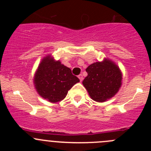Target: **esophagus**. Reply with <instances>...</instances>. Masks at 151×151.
Wrapping results in <instances>:
<instances>
[{
  "instance_id": "esophagus-1",
  "label": "esophagus",
  "mask_w": 151,
  "mask_h": 151,
  "mask_svg": "<svg viewBox=\"0 0 151 151\" xmlns=\"http://www.w3.org/2000/svg\"><path fill=\"white\" fill-rule=\"evenodd\" d=\"M78 78H79L80 82H82V80H83V76H82V74H80V75H78Z\"/></svg>"
}]
</instances>
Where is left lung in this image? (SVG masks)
<instances>
[{"label": "left lung", "mask_w": 151, "mask_h": 151, "mask_svg": "<svg viewBox=\"0 0 151 151\" xmlns=\"http://www.w3.org/2000/svg\"><path fill=\"white\" fill-rule=\"evenodd\" d=\"M88 76L82 84L90 97L97 102L110 99L118 92L122 85V74L114 63L105 60L94 63L86 69Z\"/></svg>", "instance_id": "left-lung-1"}]
</instances>
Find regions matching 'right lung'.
<instances>
[{"mask_svg":"<svg viewBox=\"0 0 151 151\" xmlns=\"http://www.w3.org/2000/svg\"><path fill=\"white\" fill-rule=\"evenodd\" d=\"M34 82L36 90L41 97L56 103L64 99L68 91L79 79L73 75L69 68L48 56L40 63Z\"/></svg>","mask_w":151,"mask_h":151,"instance_id":"add662e5","label":"right lung"}]
</instances>
